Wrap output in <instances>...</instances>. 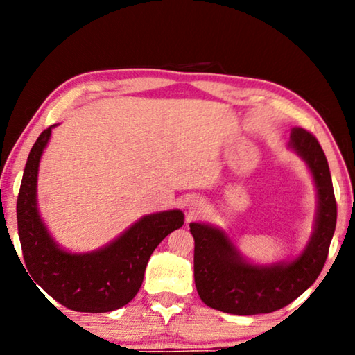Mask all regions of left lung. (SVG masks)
Wrapping results in <instances>:
<instances>
[{
  "label": "left lung",
  "instance_id": "obj_1",
  "mask_svg": "<svg viewBox=\"0 0 355 355\" xmlns=\"http://www.w3.org/2000/svg\"><path fill=\"white\" fill-rule=\"evenodd\" d=\"M290 137L291 148L307 161L313 172L320 199L310 244L297 260L258 268L245 263L222 232L191 224L196 288L208 307L232 315L271 313L299 297L322 271L336 225V200L327 158L310 131L294 128Z\"/></svg>",
  "mask_w": 355,
  "mask_h": 355
}]
</instances>
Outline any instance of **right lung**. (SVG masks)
Returning <instances> with one entry per match:
<instances>
[{"label":"right lung","mask_w":355,"mask_h":355,"mask_svg":"<svg viewBox=\"0 0 355 355\" xmlns=\"http://www.w3.org/2000/svg\"><path fill=\"white\" fill-rule=\"evenodd\" d=\"M51 135L44 130L29 152L17 197V225L29 275L64 307L105 313L127 305L144 280L150 255L158 244L183 225L178 209L146 216L107 248L71 255L58 248L42 224L35 205V182L42 152Z\"/></svg>","instance_id":"1"}]
</instances>
